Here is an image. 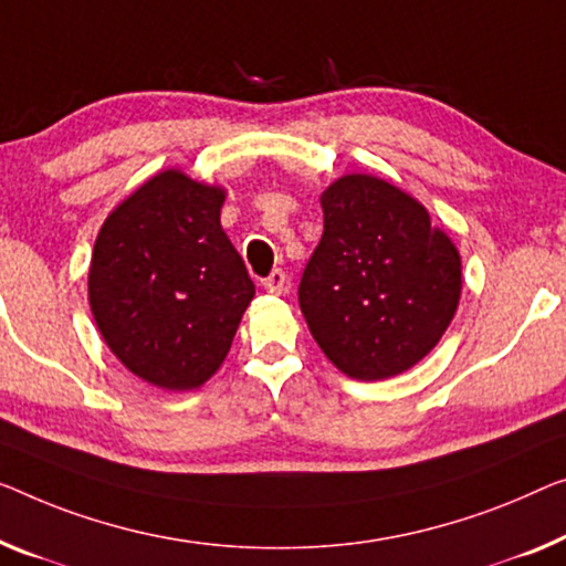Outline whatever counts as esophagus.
<instances>
[{
    "label": "esophagus",
    "mask_w": 566,
    "mask_h": 566,
    "mask_svg": "<svg viewBox=\"0 0 566 566\" xmlns=\"http://www.w3.org/2000/svg\"><path fill=\"white\" fill-rule=\"evenodd\" d=\"M261 284H264V290L266 292H272V294H282L284 290H286V274L282 272V269H274V272L272 274H269L266 276V280L264 282H261Z\"/></svg>",
    "instance_id": "34e87169"
}]
</instances>
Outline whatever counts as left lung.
Returning a JSON list of instances; mask_svg holds the SVG:
<instances>
[{
	"label": "left lung",
	"instance_id": "left-lung-1",
	"mask_svg": "<svg viewBox=\"0 0 566 566\" xmlns=\"http://www.w3.org/2000/svg\"><path fill=\"white\" fill-rule=\"evenodd\" d=\"M325 229L300 282L307 327L358 381L409 370L440 343L462 261L427 208L374 175H343L323 196Z\"/></svg>",
	"mask_w": 566,
	"mask_h": 566
}]
</instances>
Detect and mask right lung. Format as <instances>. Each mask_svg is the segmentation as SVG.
<instances>
[{"label":"right lung","instance_id":"right-lung-1","mask_svg":"<svg viewBox=\"0 0 566 566\" xmlns=\"http://www.w3.org/2000/svg\"><path fill=\"white\" fill-rule=\"evenodd\" d=\"M226 190L165 170L106 218L88 302L116 358L142 381L190 391L229 356L254 282L221 229Z\"/></svg>","mask_w":566,"mask_h":566}]
</instances>
